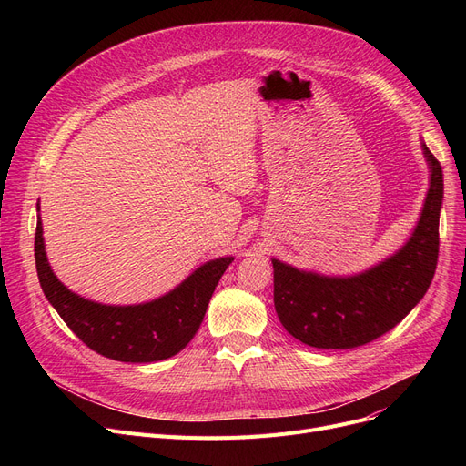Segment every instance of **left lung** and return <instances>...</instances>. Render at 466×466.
Segmentation results:
<instances>
[{"mask_svg": "<svg viewBox=\"0 0 466 466\" xmlns=\"http://www.w3.org/2000/svg\"><path fill=\"white\" fill-rule=\"evenodd\" d=\"M431 181L421 217L406 246L351 278L302 272L274 264V304L285 330L317 350H351L395 329L434 278L438 225L444 198L442 166L423 143Z\"/></svg>", "mask_w": 466, "mask_h": 466, "instance_id": "8db88e82", "label": "left lung"}]
</instances>
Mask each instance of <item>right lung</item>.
Returning <instances> with one entry per match:
<instances>
[{"label": "right lung", "instance_id": "right-lung-1", "mask_svg": "<svg viewBox=\"0 0 466 466\" xmlns=\"http://www.w3.org/2000/svg\"><path fill=\"white\" fill-rule=\"evenodd\" d=\"M34 248L46 300L83 344L120 362H155L179 353L198 332L213 290L234 260L223 257L202 264L179 287L153 302L106 306L76 295L58 281L46 260L41 217H37Z\"/></svg>", "mask_w": 466, "mask_h": 466}]
</instances>
